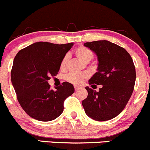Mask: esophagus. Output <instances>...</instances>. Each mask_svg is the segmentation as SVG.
Masks as SVG:
<instances>
[{"instance_id":"1","label":"esophagus","mask_w":150,"mask_h":150,"mask_svg":"<svg viewBox=\"0 0 150 150\" xmlns=\"http://www.w3.org/2000/svg\"><path fill=\"white\" fill-rule=\"evenodd\" d=\"M80 88V87L79 86H75V91H78V89Z\"/></svg>"}]
</instances>
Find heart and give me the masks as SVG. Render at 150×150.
<instances>
[{
    "instance_id": "obj_1",
    "label": "heart",
    "mask_w": 150,
    "mask_h": 150,
    "mask_svg": "<svg viewBox=\"0 0 150 150\" xmlns=\"http://www.w3.org/2000/svg\"><path fill=\"white\" fill-rule=\"evenodd\" d=\"M75 54L80 60L84 63H88L92 59L93 57V54L89 48L85 46H79L75 50ZM68 61H69V56H64L60 62L59 68L62 71H65L67 68ZM88 78V75L86 72H81V73H75V72H70L66 75L65 80L67 82L74 85H81Z\"/></svg>"
}]
</instances>
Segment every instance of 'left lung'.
<instances>
[{
  "instance_id": "obj_1",
  "label": "left lung",
  "mask_w": 150,
  "mask_h": 150,
  "mask_svg": "<svg viewBox=\"0 0 150 150\" xmlns=\"http://www.w3.org/2000/svg\"><path fill=\"white\" fill-rule=\"evenodd\" d=\"M97 56V72L89 85H102L99 91L86 86L88 96L83 100L85 112L97 121L111 120L124 110L132 95L136 69L132 58L125 48L108 40L85 43Z\"/></svg>"
}]
</instances>
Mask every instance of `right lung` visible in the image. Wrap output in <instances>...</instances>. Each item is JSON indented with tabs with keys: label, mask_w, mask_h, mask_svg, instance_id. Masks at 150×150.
<instances>
[{
	"label": "right lung",
	"mask_w": 150,
	"mask_h": 150,
	"mask_svg": "<svg viewBox=\"0 0 150 150\" xmlns=\"http://www.w3.org/2000/svg\"><path fill=\"white\" fill-rule=\"evenodd\" d=\"M73 43L37 42L20 50L13 59L11 77L18 102L25 112L40 121H51L64 110L66 98L75 91L68 82L50 88L48 81L59 71L62 59Z\"/></svg>",
	"instance_id": "1"
}]
</instances>
